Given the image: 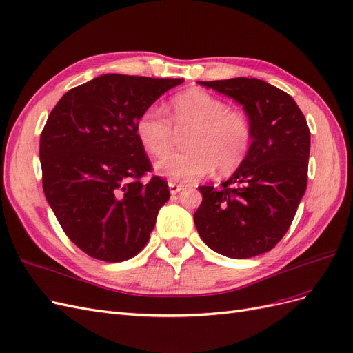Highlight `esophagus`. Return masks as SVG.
<instances>
[{"mask_svg": "<svg viewBox=\"0 0 353 353\" xmlns=\"http://www.w3.org/2000/svg\"><path fill=\"white\" fill-rule=\"evenodd\" d=\"M184 188V185H181V184H175V183H169V191H170V194H176V193H179L181 190Z\"/></svg>", "mask_w": 353, "mask_h": 353, "instance_id": "34e87169", "label": "esophagus"}]
</instances>
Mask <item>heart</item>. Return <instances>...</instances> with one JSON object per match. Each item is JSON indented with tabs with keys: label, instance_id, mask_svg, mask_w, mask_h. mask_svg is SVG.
I'll use <instances>...</instances> for the list:
<instances>
[{
	"label": "heart",
	"instance_id": "obj_1",
	"mask_svg": "<svg viewBox=\"0 0 353 353\" xmlns=\"http://www.w3.org/2000/svg\"><path fill=\"white\" fill-rule=\"evenodd\" d=\"M168 112L178 128L193 126L188 137L191 150L172 153L156 163V172L170 183H193L210 174L234 172L249 153L252 126L243 112L203 90H188L170 100ZM157 108L144 110L135 123V134L144 150L154 157L172 147V123Z\"/></svg>",
	"mask_w": 353,
	"mask_h": 353
}]
</instances>
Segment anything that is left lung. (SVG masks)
<instances>
[{"label":"left lung","instance_id":"left-lung-1","mask_svg":"<svg viewBox=\"0 0 353 353\" xmlns=\"http://www.w3.org/2000/svg\"><path fill=\"white\" fill-rule=\"evenodd\" d=\"M243 105L252 126L244 162L221 188L199 187V236L232 259L270 252L290 228L307 183L311 132L287 92L256 78L199 81Z\"/></svg>","mask_w":353,"mask_h":353}]
</instances>
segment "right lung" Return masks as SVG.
Wrapping results in <instances>:
<instances>
[{
  "mask_svg": "<svg viewBox=\"0 0 353 353\" xmlns=\"http://www.w3.org/2000/svg\"><path fill=\"white\" fill-rule=\"evenodd\" d=\"M184 79L108 73L68 91L42 130V188L66 236L91 258L131 259L169 200L138 141L140 114Z\"/></svg>",
  "mask_w": 353,
  "mask_h": 353,
  "instance_id": "1",
  "label": "right lung"
}]
</instances>
